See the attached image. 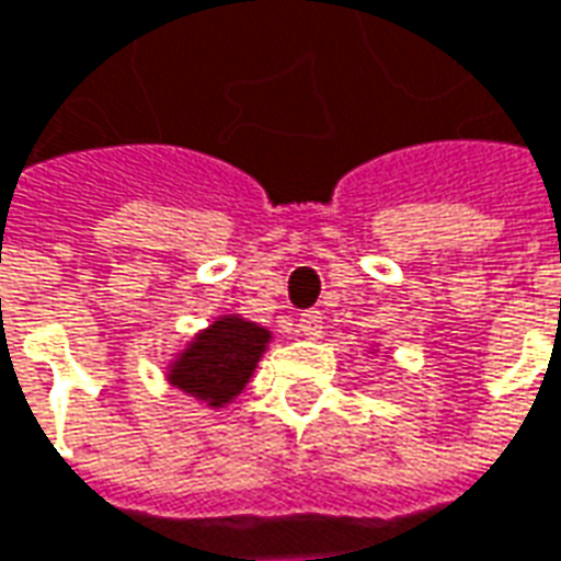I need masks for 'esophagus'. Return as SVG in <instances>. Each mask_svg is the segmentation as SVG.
I'll return each mask as SVG.
<instances>
[{"instance_id":"1","label":"esophagus","mask_w":561,"mask_h":561,"mask_svg":"<svg viewBox=\"0 0 561 561\" xmlns=\"http://www.w3.org/2000/svg\"><path fill=\"white\" fill-rule=\"evenodd\" d=\"M297 329H300V334H304V337H310V341L322 337V312L319 310L300 312V319H297Z\"/></svg>"}]
</instances>
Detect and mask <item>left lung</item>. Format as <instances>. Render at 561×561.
<instances>
[{"mask_svg": "<svg viewBox=\"0 0 561 561\" xmlns=\"http://www.w3.org/2000/svg\"><path fill=\"white\" fill-rule=\"evenodd\" d=\"M371 350H375V353H377V346H371Z\"/></svg>", "mask_w": 561, "mask_h": 561, "instance_id": "8db88e82", "label": "left lung"}]
</instances>
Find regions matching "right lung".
I'll list each match as a JSON object with an SVG mask.
<instances>
[{"label": "right lung", "instance_id": "right-lung-1", "mask_svg": "<svg viewBox=\"0 0 561 561\" xmlns=\"http://www.w3.org/2000/svg\"><path fill=\"white\" fill-rule=\"evenodd\" d=\"M270 341L273 331L261 322L242 319L239 312L215 316L211 325L196 331L171 356L165 380L205 409H227L251 383L257 362L270 350Z\"/></svg>", "mask_w": 561, "mask_h": 561}]
</instances>
